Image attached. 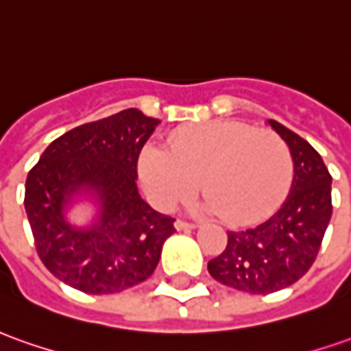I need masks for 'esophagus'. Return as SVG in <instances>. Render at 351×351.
<instances>
[{
	"label": "esophagus",
	"instance_id": "obj_1",
	"mask_svg": "<svg viewBox=\"0 0 351 351\" xmlns=\"http://www.w3.org/2000/svg\"><path fill=\"white\" fill-rule=\"evenodd\" d=\"M195 227H197L195 221H185V219H178L176 221V229H180V231H183V229H195Z\"/></svg>",
	"mask_w": 351,
	"mask_h": 351
}]
</instances>
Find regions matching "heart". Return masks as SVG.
Instances as JSON below:
<instances>
[{"label": "heart", "mask_w": 351, "mask_h": 351, "mask_svg": "<svg viewBox=\"0 0 351 351\" xmlns=\"http://www.w3.org/2000/svg\"><path fill=\"white\" fill-rule=\"evenodd\" d=\"M141 178L162 210L202 191L229 223H246L271 212L294 176L291 147L271 130L239 120L185 125L168 137V151L141 154Z\"/></svg>", "instance_id": "b5f03b06"}]
</instances>
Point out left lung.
Returning <instances> with one entry per match:
<instances>
[{"label": "left lung", "instance_id": "left-lung-1", "mask_svg": "<svg viewBox=\"0 0 351 351\" xmlns=\"http://www.w3.org/2000/svg\"><path fill=\"white\" fill-rule=\"evenodd\" d=\"M269 124L291 147V193L263 223L227 231L223 252L208 262L216 281L248 294H271L304 277L317 258L332 216V178L321 154L289 128L275 120Z\"/></svg>", "mask_w": 351, "mask_h": 351}]
</instances>
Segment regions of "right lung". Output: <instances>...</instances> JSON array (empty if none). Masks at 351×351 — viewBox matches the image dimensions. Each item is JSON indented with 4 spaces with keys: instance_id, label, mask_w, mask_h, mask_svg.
Instances as JSON below:
<instances>
[{
    "instance_id": "right-lung-1",
    "label": "right lung",
    "mask_w": 351,
    "mask_h": 351,
    "mask_svg": "<svg viewBox=\"0 0 351 351\" xmlns=\"http://www.w3.org/2000/svg\"><path fill=\"white\" fill-rule=\"evenodd\" d=\"M160 120L137 108L82 124L57 137L28 171L24 208L43 265L86 294H114L147 281L173 217L152 210L137 193V160ZM80 186L98 191L101 217L84 232L62 208Z\"/></svg>"
}]
</instances>
